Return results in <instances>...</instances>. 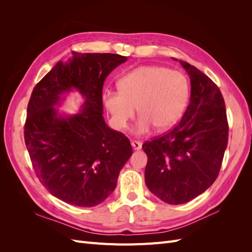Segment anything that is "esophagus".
I'll use <instances>...</instances> for the list:
<instances>
[{
  "mask_svg": "<svg viewBox=\"0 0 252 252\" xmlns=\"http://www.w3.org/2000/svg\"><path fill=\"white\" fill-rule=\"evenodd\" d=\"M131 146L134 150H140L142 148V143L138 141H132L131 142Z\"/></svg>",
  "mask_w": 252,
  "mask_h": 252,
  "instance_id": "esophagus-1",
  "label": "esophagus"
}]
</instances>
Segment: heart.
I'll return each mask as SVG.
<instances>
[{"label": "heart", "instance_id": "1", "mask_svg": "<svg viewBox=\"0 0 252 252\" xmlns=\"http://www.w3.org/2000/svg\"><path fill=\"white\" fill-rule=\"evenodd\" d=\"M119 91H108L104 105L116 129L126 128L135 114H141L132 129L136 135L172 127L184 111L189 96L188 81L180 71L156 65H144L127 72L118 82Z\"/></svg>", "mask_w": 252, "mask_h": 252}]
</instances>
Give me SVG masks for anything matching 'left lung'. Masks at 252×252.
I'll return each instance as SVG.
<instances>
[{"label": "left lung", "mask_w": 252, "mask_h": 252, "mask_svg": "<svg viewBox=\"0 0 252 252\" xmlns=\"http://www.w3.org/2000/svg\"><path fill=\"white\" fill-rule=\"evenodd\" d=\"M190 79L188 107L172 130L143 144L145 182L167 204L179 205L206 191L218 178L228 143L222 94L207 75L180 61Z\"/></svg>", "instance_id": "8db88e82"}]
</instances>
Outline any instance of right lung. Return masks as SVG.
<instances>
[{"mask_svg": "<svg viewBox=\"0 0 252 252\" xmlns=\"http://www.w3.org/2000/svg\"><path fill=\"white\" fill-rule=\"evenodd\" d=\"M126 57L72 51L36 84L30 96L25 144L36 177L59 200L94 207L113 192L132 148L127 136L109 128L103 118V85ZM84 102L75 115L58 107L71 91Z\"/></svg>", "mask_w": 252, "mask_h": 252, "instance_id": "add662e5", "label": "right lung"}]
</instances>
